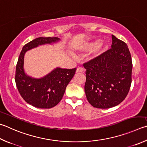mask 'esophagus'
<instances>
[{"mask_svg":"<svg viewBox=\"0 0 147 147\" xmlns=\"http://www.w3.org/2000/svg\"><path fill=\"white\" fill-rule=\"evenodd\" d=\"M84 69L82 67H78L76 69L77 73H82V72H84Z\"/></svg>","mask_w":147,"mask_h":147,"instance_id":"1","label":"esophagus"}]
</instances>
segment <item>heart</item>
Masks as SVG:
<instances>
[{
	"mask_svg": "<svg viewBox=\"0 0 147 147\" xmlns=\"http://www.w3.org/2000/svg\"><path fill=\"white\" fill-rule=\"evenodd\" d=\"M93 57L95 58L100 57L107 49V46L104 44H100V40H96L85 44L82 47V50L85 51H92L94 50Z\"/></svg>",
	"mask_w": 147,
	"mask_h": 147,
	"instance_id": "obj_1",
	"label": "heart"
}]
</instances>
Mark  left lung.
<instances>
[{"label":"left lung","mask_w":147,"mask_h":147,"mask_svg":"<svg viewBox=\"0 0 147 147\" xmlns=\"http://www.w3.org/2000/svg\"><path fill=\"white\" fill-rule=\"evenodd\" d=\"M111 49L84 63L85 92L92 106L109 109L118 105L128 94L132 82V62L127 45L112 35Z\"/></svg>","instance_id":"8db88e82"}]
</instances>
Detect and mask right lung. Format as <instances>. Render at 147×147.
<instances>
[{
    "label": "right lung",
    "instance_id": "1",
    "mask_svg": "<svg viewBox=\"0 0 147 147\" xmlns=\"http://www.w3.org/2000/svg\"><path fill=\"white\" fill-rule=\"evenodd\" d=\"M57 37H39L23 47L18 58L15 73V82L21 96L28 103L40 109H50L60 102L67 85L73 78L76 68L57 67L41 78L28 76L24 69L25 53L40 45L55 43Z\"/></svg>",
    "mask_w": 147,
    "mask_h": 147
}]
</instances>
